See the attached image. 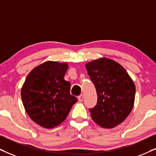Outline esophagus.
Masks as SVG:
<instances>
[{
    "label": "esophagus",
    "instance_id": "34e87169",
    "mask_svg": "<svg viewBox=\"0 0 156 156\" xmlns=\"http://www.w3.org/2000/svg\"><path fill=\"white\" fill-rule=\"evenodd\" d=\"M83 98H84L83 94H80V95L78 96V101H83Z\"/></svg>",
    "mask_w": 156,
    "mask_h": 156
}]
</instances>
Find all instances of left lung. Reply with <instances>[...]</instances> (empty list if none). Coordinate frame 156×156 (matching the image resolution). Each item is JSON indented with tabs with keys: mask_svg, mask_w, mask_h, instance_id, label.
Instances as JSON below:
<instances>
[{
	"mask_svg": "<svg viewBox=\"0 0 156 156\" xmlns=\"http://www.w3.org/2000/svg\"><path fill=\"white\" fill-rule=\"evenodd\" d=\"M95 86L97 104L90 109V116L97 125L113 128L128 117L135 102V86L121 65L102 58L86 65Z\"/></svg>",
	"mask_w": 156,
	"mask_h": 156,
	"instance_id": "left-lung-1",
	"label": "left lung"
}]
</instances>
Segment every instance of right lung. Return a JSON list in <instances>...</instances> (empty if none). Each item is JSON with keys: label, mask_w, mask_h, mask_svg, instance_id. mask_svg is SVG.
<instances>
[{"label": "right lung", "mask_w": 156, "mask_h": 156, "mask_svg": "<svg viewBox=\"0 0 156 156\" xmlns=\"http://www.w3.org/2000/svg\"><path fill=\"white\" fill-rule=\"evenodd\" d=\"M68 68L66 62L47 61L33 69L23 83L21 96L26 112L43 127L60 125L78 101L64 79Z\"/></svg>", "instance_id": "add662e5"}]
</instances>
